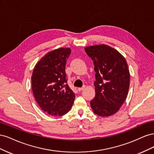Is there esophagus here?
Masks as SVG:
<instances>
[{
  "instance_id": "34e87169",
  "label": "esophagus",
  "mask_w": 154,
  "mask_h": 154,
  "mask_svg": "<svg viewBox=\"0 0 154 154\" xmlns=\"http://www.w3.org/2000/svg\"><path fill=\"white\" fill-rule=\"evenodd\" d=\"M85 87V86H83L82 87H79V88H78V91H82V90L84 89Z\"/></svg>"
}]
</instances>
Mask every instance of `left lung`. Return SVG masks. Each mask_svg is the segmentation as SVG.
<instances>
[{
  "mask_svg": "<svg viewBox=\"0 0 154 154\" xmlns=\"http://www.w3.org/2000/svg\"><path fill=\"white\" fill-rule=\"evenodd\" d=\"M93 60L96 72V95L91 101L94 114L108 117L116 114L125 102L130 84L128 64L117 50L105 44L85 48Z\"/></svg>",
  "mask_w": 154,
  "mask_h": 154,
  "instance_id": "left-lung-1",
  "label": "left lung"
}]
</instances>
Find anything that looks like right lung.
I'll use <instances>...</instances> for the list:
<instances>
[{"label":"right lung","mask_w":154,"mask_h":154,"mask_svg":"<svg viewBox=\"0 0 154 154\" xmlns=\"http://www.w3.org/2000/svg\"><path fill=\"white\" fill-rule=\"evenodd\" d=\"M70 48L50 51L36 64L31 76L32 90L42 110L54 116L67 113L75 94L67 84L66 64L71 54Z\"/></svg>","instance_id":"right-lung-1"}]
</instances>
